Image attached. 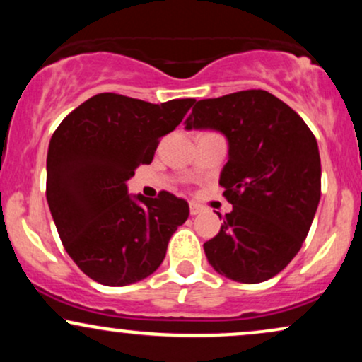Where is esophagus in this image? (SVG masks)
<instances>
[{"mask_svg":"<svg viewBox=\"0 0 362 362\" xmlns=\"http://www.w3.org/2000/svg\"><path fill=\"white\" fill-rule=\"evenodd\" d=\"M199 213H202V206L195 204V202H190V214L195 216V214H199Z\"/></svg>","mask_w":362,"mask_h":362,"instance_id":"1","label":"esophagus"}]
</instances>
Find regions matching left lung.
<instances>
[{
    "label": "left lung",
    "instance_id": "1",
    "mask_svg": "<svg viewBox=\"0 0 362 362\" xmlns=\"http://www.w3.org/2000/svg\"><path fill=\"white\" fill-rule=\"evenodd\" d=\"M184 124L187 131L221 132L228 141L219 185L233 209L204 243L207 262L243 284L277 276L300 252L320 202L322 165L313 132L264 90L199 100Z\"/></svg>",
    "mask_w": 362,
    "mask_h": 362
}]
</instances>
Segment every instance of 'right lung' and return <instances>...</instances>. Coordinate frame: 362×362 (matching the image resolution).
<instances>
[{"label":"right lung","mask_w":362,"mask_h":362,"mask_svg":"<svg viewBox=\"0 0 362 362\" xmlns=\"http://www.w3.org/2000/svg\"><path fill=\"white\" fill-rule=\"evenodd\" d=\"M194 98L160 105L115 93L83 102L52 134L47 204L66 252L90 279L127 286L161 265L189 204L173 194L127 192L141 163H151L160 138L182 122Z\"/></svg>","instance_id":"add662e5"}]
</instances>
